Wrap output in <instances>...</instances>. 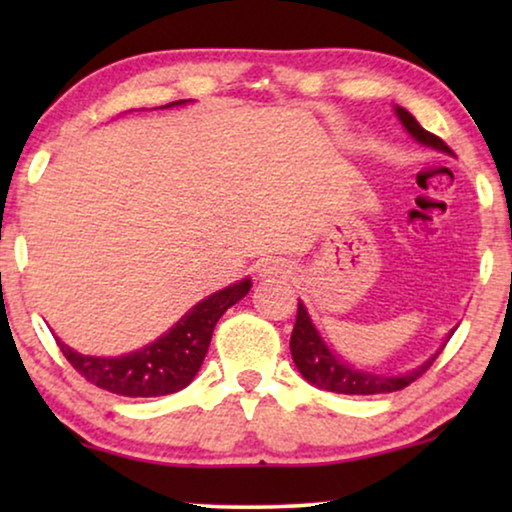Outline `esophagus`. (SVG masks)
Instances as JSON below:
<instances>
[{
    "label": "esophagus",
    "mask_w": 512,
    "mask_h": 512,
    "mask_svg": "<svg viewBox=\"0 0 512 512\" xmlns=\"http://www.w3.org/2000/svg\"><path fill=\"white\" fill-rule=\"evenodd\" d=\"M256 272L258 277L263 279H275V277H286L291 270L282 258H263V261L256 265Z\"/></svg>",
    "instance_id": "esophagus-1"
}]
</instances>
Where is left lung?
Listing matches in <instances>:
<instances>
[{
  "instance_id": "8db88e82",
  "label": "left lung",
  "mask_w": 512,
  "mask_h": 512,
  "mask_svg": "<svg viewBox=\"0 0 512 512\" xmlns=\"http://www.w3.org/2000/svg\"><path fill=\"white\" fill-rule=\"evenodd\" d=\"M394 111H396L398 121H401L403 128L412 135V139H417L419 144L429 146V149H436L440 153H452L450 146H447L440 137L431 135L429 130H424L408 109L394 107ZM454 331H457V328H452V331L447 333L445 342L452 338ZM445 342L440 345V349L445 347ZM440 349L436 354H431L429 359L422 363V366L412 368V370H408V373H401V375L370 373V370H366V368H359V366H354V363L340 359V356L326 345V340L321 338L317 326L312 324L310 314H307V307L298 300V317H296V326H293V333H291L293 363H296L298 373L303 375L307 382L314 384V387H319V389L333 391V394L373 396V394H389V391L405 389L410 382H415L419 375L426 373V368L436 361Z\"/></svg>"
}]
</instances>
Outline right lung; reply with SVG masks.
Returning <instances> with one entry per match:
<instances>
[{
  "label": "right lung",
  "instance_id": "right-lung-1",
  "mask_svg": "<svg viewBox=\"0 0 512 512\" xmlns=\"http://www.w3.org/2000/svg\"><path fill=\"white\" fill-rule=\"evenodd\" d=\"M188 100L170 102L167 107H179ZM251 289V279L244 277L226 289L212 293L198 305H193L170 331L158 340L121 356H88L65 345L60 338L58 345L67 361L95 387L107 389L111 394L130 398L167 396L188 387L205 361V354L212 342L216 321L223 317L228 307L242 300Z\"/></svg>",
  "mask_w": 512,
  "mask_h": 512
}]
</instances>
